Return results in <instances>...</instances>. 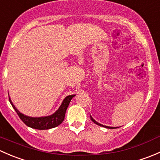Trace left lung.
Listing matches in <instances>:
<instances>
[{"label":"left lung","instance_id":"8db88e82","mask_svg":"<svg viewBox=\"0 0 160 160\" xmlns=\"http://www.w3.org/2000/svg\"><path fill=\"white\" fill-rule=\"evenodd\" d=\"M90 119H91V121L93 122H94L95 124H96V125H100V126H102V127H104V128H113V127H108V126H105V125H101V124L100 123H98V122H97L96 121L94 120V119L93 118L91 117V116H90Z\"/></svg>","mask_w":160,"mask_h":160}]
</instances>
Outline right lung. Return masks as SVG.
I'll list each match as a JSON object with an SVG mask.
<instances>
[{
	"instance_id": "1",
	"label": "right lung",
	"mask_w": 160,
	"mask_h": 160,
	"mask_svg": "<svg viewBox=\"0 0 160 160\" xmlns=\"http://www.w3.org/2000/svg\"><path fill=\"white\" fill-rule=\"evenodd\" d=\"M75 96L74 94L69 95L67 98L64 99L62 101V104L59 107L56 112L53 114L47 117H42V118H32L28 117V116L25 115V114H22L18 110H17L14 104L11 102L10 98H9V101L14 108V109L17 112L18 115L21 118V120L27 125V126L30 127V128H35V129L38 130H46L49 129V128H55V127L58 126L60 125L62 122H63L64 118H65V114L67 111V108H68L69 104H70L71 99Z\"/></svg>"
}]
</instances>
